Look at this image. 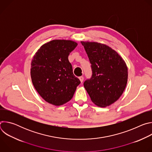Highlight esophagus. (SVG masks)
Here are the masks:
<instances>
[{"label":"esophagus","instance_id":"34e87169","mask_svg":"<svg viewBox=\"0 0 152 152\" xmlns=\"http://www.w3.org/2000/svg\"><path fill=\"white\" fill-rule=\"evenodd\" d=\"M79 80H80V81L81 82H83V76H80V77H79Z\"/></svg>","mask_w":152,"mask_h":152}]
</instances>
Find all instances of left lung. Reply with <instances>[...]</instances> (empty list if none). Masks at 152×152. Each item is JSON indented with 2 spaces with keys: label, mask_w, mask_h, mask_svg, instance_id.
<instances>
[{
  "label": "left lung",
  "mask_w": 152,
  "mask_h": 152,
  "mask_svg": "<svg viewBox=\"0 0 152 152\" xmlns=\"http://www.w3.org/2000/svg\"><path fill=\"white\" fill-rule=\"evenodd\" d=\"M91 64L92 76L83 85L91 101L106 107L122 95L127 82L126 64L108 46L96 42L81 41Z\"/></svg>",
  "instance_id": "left-lung-1"
}]
</instances>
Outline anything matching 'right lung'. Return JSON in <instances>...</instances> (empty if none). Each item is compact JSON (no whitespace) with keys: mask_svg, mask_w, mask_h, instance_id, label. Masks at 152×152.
Here are the masks:
<instances>
[{"mask_svg":"<svg viewBox=\"0 0 152 152\" xmlns=\"http://www.w3.org/2000/svg\"><path fill=\"white\" fill-rule=\"evenodd\" d=\"M77 46L72 40L54 39L43 45L34 56L31 67L33 85L50 104L60 106L70 101L80 83L68 58Z\"/></svg>","mask_w":152,"mask_h":152,"instance_id":"add662e5","label":"right lung"}]
</instances>
